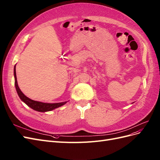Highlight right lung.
I'll return each mask as SVG.
<instances>
[{"label":"right lung","mask_w":160,"mask_h":160,"mask_svg":"<svg viewBox=\"0 0 160 160\" xmlns=\"http://www.w3.org/2000/svg\"><path fill=\"white\" fill-rule=\"evenodd\" d=\"M14 80H15L14 84H15V87H16V90L19 98H20V100L23 101L28 106L31 108L32 109L38 112H45L48 111H51L55 109V108H57L60 106H63L67 102H60V103H54V104H50V103H44V102L34 101L28 98V97L26 96L22 93L18 86L17 80V74H16V66H15L14 68Z\"/></svg>","instance_id":"1"}]
</instances>
